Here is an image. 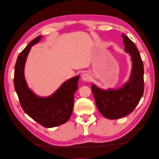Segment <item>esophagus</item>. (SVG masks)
Here are the masks:
<instances>
[{
  "mask_svg": "<svg viewBox=\"0 0 159 159\" xmlns=\"http://www.w3.org/2000/svg\"><path fill=\"white\" fill-rule=\"evenodd\" d=\"M82 80L85 82H90L91 80V76L90 74L89 73H84L82 75Z\"/></svg>",
  "mask_w": 159,
  "mask_h": 159,
  "instance_id": "esophagus-1",
  "label": "esophagus"
}]
</instances>
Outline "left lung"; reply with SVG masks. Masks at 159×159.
<instances>
[{
  "label": "left lung",
  "instance_id": "left-lung-1",
  "mask_svg": "<svg viewBox=\"0 0 159 159\" xmlns=\"http://www.w3.org/2000/svg\"><path fill=\"white\" fill-rule=\"evenodd\" d=\"M124 38L125 50L133 61L129 81L119 89L102 90L91 86L96 106L102 116L109 119L123 117L131 113L139 103L144 93V66L140 53L133 42L126 35Z\"/></svg>",
  "mask_w": 159,
  "mask_h": 159
}]
</instances>
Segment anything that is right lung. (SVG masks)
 Instances as JSON below:
<instances>
[{
  "instance_id": "1",
  "label": "right lung",
  "mask_w": 159,
  "mask_h": 159,
  "mask_svg": "<svg viewBox=\"0 0 159 159\" xmlns=\"http://www.w3.org/2000/svg\"><path fill=\"white\" fill-rule=\"evenodd\" d=\"M42 38L33 39L18 56L15 64L14 84L22 109L30 117L46 128H52L65 124L72 115L74 107V94L78 89L80 76L70 79L48 98L35 96L27 87L24 69L28 54L33 44Z\"/></svg>"
}]
</instances>
